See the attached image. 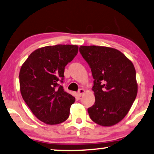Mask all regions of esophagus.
<instances>
[{"mask_svg":"<svg viewBox=\"0 0 154 154\" xmlns=\"http://www.w3.org/2000/svg\"><path fill=\"white\" fill-rule=\"evenodd\" d=\"M85 93V90L84 89H80L79 90V91L77 92V96H79V97H82L84 94Z\"/></svg>","mask_w":154,"mask_h":154,"instance_id":"obj_1","label":"esophagus"}]
</instances>
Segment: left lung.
Instances as JSON below:
<instances>
[{
  "label": "left lung",
  "instance_id": "8db88e82",
  "mask_svg": "<svg viewBox=\"0 0 154 154\" xmlns=\"http://www.w3.org/2000/svg\"><path fill=\"white\" fill-rule=\"evenodd\" d=\"M79 52L91 68L95 103L88 108L90 118L110 127L123 119L132 107L138 85L134 65L116 48L81 46Z\"/></svg>",
  "mask_w": 154,
  "mask_h": 154
}]
</instances>
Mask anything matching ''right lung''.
I'll list each match as a JSON object with an SVG mask.
<instances>
[{"instance_id": "1", "label": "right lung", "mask_w": 154, "mask_h": 154, "mask_svg": "<svg viewBox=\"0 0 154 154\" xmlns=\"http://www.w3.org/2000/svg\"><path fill=\"white\" fill-rule=\"evenodd\" d=\"M78 48L69 44L39 48L31 53L20 68L22 98L33 114L45 124L62 123L69 116L75 98L65 91L58 82L63 79L65 67L77 54Z\"/></svg>"}]
</instances>
